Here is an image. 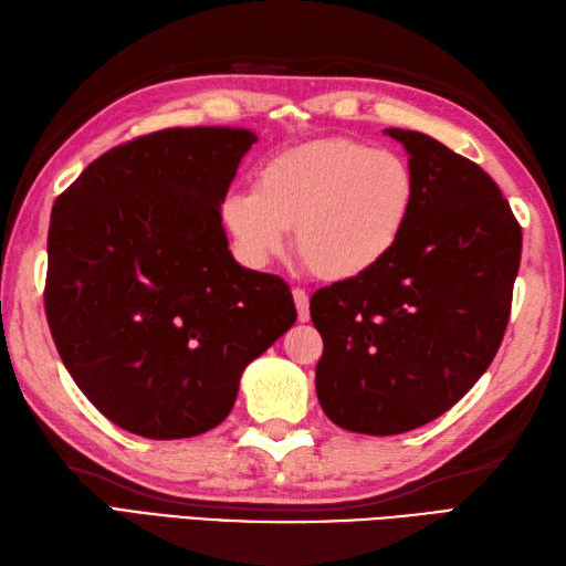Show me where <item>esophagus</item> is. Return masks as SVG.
<instances>
[{
	"label": "esophagus",
	"mask_w": 566,
	"mask_h": 566,
	"mask_svg": "<svg viewBox=\"0 0 566 566\" xmlns=\"http://www.w3.org/2000/svg\"><path fill=\"white\" fill-rule=\"evenodd\" d=\"M294 304H296V314L298 321H308L311 318V311H308V294L304 290H294Z\"/></svg>",
	"instance_id": "obj_1"
}]
</instances>
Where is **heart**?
<instances>
[{
	"mask_svg": "<svg viewBox=\"0 0 566 566\" xmlns=\"http://www.w3.org/2000/svg\"><path fill=\"white\" fill-rule=\"evenodd\" d=\"M418 182L403 155L335 136L270 155L252 191L223 201V221L255 264L298 255L321 280L353 282L391 258L411 226Z\"/></svg>",
	"mask_w": 566,
	"mask_h": 566,
	"instance_id": "b5f03b06",
	"label": "heart"
}]
</instances>
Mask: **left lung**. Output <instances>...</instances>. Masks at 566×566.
<instances>
[{
	"label": "left lung",
	"instance_id": "left-lung-1",
	"mask_svg": "<svg viewBox=\"0 0 566 566\" xmlns=\"http://www.w3.org/2000/svg\"><path fill=\"white\" fill-rule=\"evenodd\" d=\"M384 134L416 172L411 226L375 272L311 296L321 408L365 436L426 426L474 387L506 333L523 248L482 167L418 130Z\"/></svg>",
	"mask_w": 566,
	"mask_h": 566
}]
</instances>
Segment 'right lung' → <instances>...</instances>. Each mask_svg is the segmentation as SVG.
Masks as SVG:
<instances>
[{
    "instance_id": "1",
    "label": "right lung",
    "mask_w": 566,
    "mask_h": 566,
    "mask_svg": "<svg viewBox=\"0 0 566 566\" xmlns=\"http://www.w3.org/2000/svg\"><path fill=\"white\" fill-rule=\"evenodd\" d=\"M258 136L167 128L112 148L53 203L45 316L70 377L150 440L231 413L252 359L294 326L290 286L228 250L221 203Z\"/></svg>"
}]
</instances>
